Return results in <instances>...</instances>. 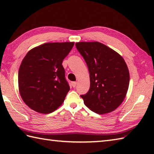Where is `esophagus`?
Masks as SVG:
<instances>
[{"mask_svg": "<svg viewBox=\"0 0 154 154\" xmlns=\"http://www.w3.org/2000/svg\"><path fill=\"white\" fill-rule=\"evenodd\" d=\"M76 85H77V82H75V81H74V82H73V83H72V86H73V87H76Z\"/></svg>", "mask_w": 154, "mask_h": 154, "instance_id": "obj_1", "label": "esophagus"}]
</instances>
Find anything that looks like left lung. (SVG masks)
I'll use <instances>...</instances> for the list:
<instances>
[{
  "mask_svg": "<svg viewBox=\"0 0 154 154\" xmlns=\"http://www.w3.org/2000/svg\"><path fill=\"white\" fill-rule=\"evenodd\" d=\"M78 51L85 61L90 75V88L83 98L93 112L103 114L119 107L128 89L130 74L122 56L98 42H78Z\"/></svg>",
  "mask_w": 154,
  "mask_h": 154,
  "instance_id": "left-lung-1",
  "label": "left lung"
}]
</instances>
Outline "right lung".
Listing matches in <instances>:
<instances>
[{
	"instance_id": "1",
	"label": "right lung",
	"mask_w": 154,
	"mask_h": 154,
	"mask_svg": "<svg viewBox=\"0 0 154 154\" xmlns=\"http://www.w3.org/2000/svg\"><path fill=\"white\" fill-rule=\"evenodd\" d=\"M74 42L46 43L34 48L23 59L18 71L19 91L31 109L42 114L54 112L70 89L62 65Z\"/></svg>"
}]
</instances>
